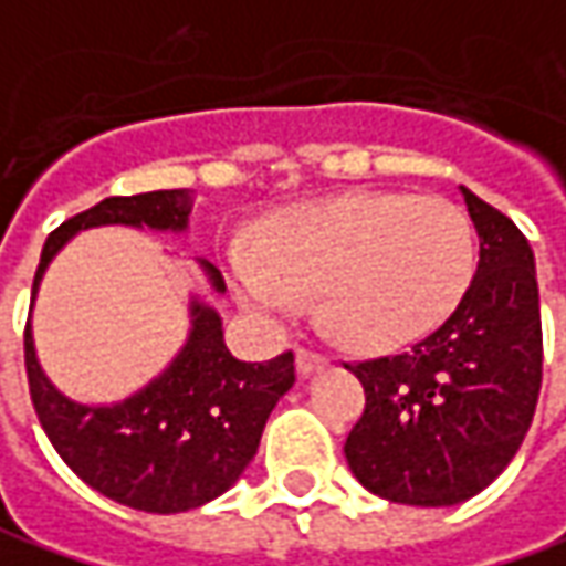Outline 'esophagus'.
Wrapping results in <instances>:
<instances>
[{
	"label": "esophagus",
	"instance_id": "obj_1",
	"mask_svg": "<svg viewBox=\"0 0 566 566\" xmlns=\"http://www.w3.org/2000/svg\"><path fill=\"white\" fill-rule=\"evenodd\" d=\"M322 363H325V357H319V354H313V350H297V373H301V376L319 373Z\"/></svg>",
	"mask_w": 566,
	"mask_h": 566
}]
</instances>
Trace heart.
<instances>
[{
  "label": "heart",
  "mask_w": 566,
  "mask_h": 566,
  "mask_svg": "<svg viewBox=\"0 0 566 566\" xmlns=\"http://www.w3.org/2000/svg\"><path fill=\"white\" fill-rule=\"evenodd\" d=\"M476 265L470 216L444 197L344 193L294 206L231 263L247 313L282 325L319 291L322 322L347 342L395 347L460 301Z\"/></svg>",
  "instance_id": "obj_1"
}]
</instances>
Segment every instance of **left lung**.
<instances>
[{
    "mask_svg": "<svg viewBox=\"0 0 566 566\" xmlns=\"http://www.w3.org/2000/svg\"><path fill=\"white\" fill-rule=\"evenodd\" d=\"M479 263L454 310L407 350L354 363L366 410L344 441L373 495L451 507L514 460L542 388V316L533 247L504 212L460 187Z\"/></svg>",
    "mask_w": 566,
    "mask_h": 566,
    "instance_id": "1",
    "label": "left lung"
}]
</instances>
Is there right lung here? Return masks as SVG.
<instances>
[{
    "instance_id": "obj_1",
    "label": "right lung",
    "mask_w": 566,
    "mask_h": 566,
    "mask_svg": "<svg viewBox=\"0 0 566 566\" xmlns=\"http://www.w3.org/2000/svg\"><path fill=\"white\" fill-rule=\"evenodd\" d=\"M193 190H153L108 197L62 222L43 244L33 297L59 250L74 234L127 224L185 234ZM206 282L224 294L219 269L197 260ZM30 400L59 458L77 476L134 511L181 514L228 492L253 460L265 419L294 385V354L265 363L238 360L224 344L216 306L190 297L185 347L156 379L115 403H81L62 395L36 360L33 332H24Z\"/></svg>"
}]
</instances>
